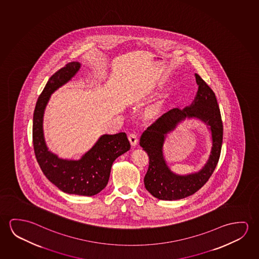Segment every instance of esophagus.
Wrapping results in <instances>:
<instances>
[{
    "instance_id": "obj_1",
    "label": "esophagus",
    "mask_w": 259,
    "mask_h": 259,
    "mask_svg": "<svg viewBox=\"0 0 259 259\" xmlns=\"http://www.w3.org/2000/svg\"><path fill=\"white\" fill-rule=\"evenodd\" d=\"M128 139H129V142H130L132 146H136V144H137V142H138L137 136L135 135V134H130L128 136Z\"/></svg>"
}]
</instances>
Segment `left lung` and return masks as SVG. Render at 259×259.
<instances>
[{
  "label": "left lung",
  "mask_w": 259,
  "mask_h": 259,
  "mask_svg": "<svg viewBox=\"0 0 259 259\" xmlns=\"http://www.w3.org/2000/svg\"><path fill=\"white\" fill-rule=\"evenodd\" d=\"M195 76L198 91L191 105L165 113L148 126L140 138V145L147 152L150 159L144 186L151 195L159 200L182 199L195 194L210 179L219 160L223 136L219 106L211 88L197 73ZM186 118H196L205 123L211 131L213 145L209 159L199 172L179 176L167 166L163 145L167 134Z\"/></svg>",
  "instance_id": "obj_1"
}]
</instances>
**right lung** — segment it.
I'll return each instance as SVG.
<instances>
[{
	"instance_id": "right-lung-1",
	"label": "right lung",
	"mask_w": 259,
	"mask_h": 259,
	"mask_svg": "<svg viewBox=\"0 0 259 259\" xmlns=\"http://www.w3.org/2000/svg\"><path fill=\"white\" fill-rule=\"evenodd\" d=\"M79 62H71L53 74L36 101L33 115V145L36 160L48 180L61 191L92 196L108 185L112 164L130 150L125 133L103 135L78 160L61 159L48 150L43 131L45 109L56 90L72 80L80 70Z\"/></svg>"
}]
</instances>
